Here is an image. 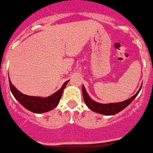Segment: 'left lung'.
<instances>
[{
  "instance_id": "left-lung-1",
  "label": "left lung",
  "mask_w": 153,
  "mask_h": 153,
  "mask_svg": "<svg viewBox=\"0 0 153 153\" xmlns=\"http://www.w3.org/2000/svg\"><path fill=\"white\" fill-rule=\"evenodd\" d=\"M141 87L139 88L138 92L134 95H133L131 98L128 99V100H125L123 102H112V103H105V104L104 103H100V102H97L95 101H94L89 96V94L86 92L84 85L82 86V94H83V98H84L85 104L88 106V108L90 110H92L93 112H97V113H100V114L106 115V116H112V115L117 114L118 112L122 111L124 108H126L127 106L129 105L130 102L135 99L136 96L138 95V94L139 93V91L141 90Z\"/></svg>"
}]
</instances>
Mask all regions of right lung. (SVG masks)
Segmentation results:
<instances>
[{
  "mask_svg": "<svg viewBox=\"0 0 153 153\" xmlns=\"http://www.w3.org/2000/svg\"><path fill=\"white\" fill-rule=\"evenodd\" d=\"M68 81L69 80L64 82L62 87L55 93L53 94L52 95L42 98V97L37 96H29V95L21 93L19 90H18L12 85L10 80L9 79L11 93L13 94L14 98L17 100L18 102H19L21 105H23L25 108L29 110L30 112H34V113L47 112L55 108L59 102L63 90L66 87L67 84L68 83Z\"/></svg>",
  "mask_w": 153,
  "mask_h": 153,
  "instance_id": "obj_1",
  "label": "right lung"
}]
</instances>
